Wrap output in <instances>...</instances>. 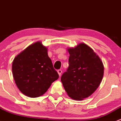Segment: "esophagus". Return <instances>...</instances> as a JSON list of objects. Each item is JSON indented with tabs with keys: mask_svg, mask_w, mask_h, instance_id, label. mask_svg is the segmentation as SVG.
Returning <instances> with one entry per match:
<instances>
[{
	"mask_svg": "<svg viewBox=\"0 0 121 121\" xmlns=\"http://www.w3.org/2000/svg\"><path fill=\"white\" fill-rule=\"evenodd\" d=\"M57 73H58V75H59L60 76V75H61L62 70H61V69H58V70H57Z\"/></svg>",
	"mask_w": 121,
	"mask_h": 121,
	"instance_id": "esophagus-1",
	"label": "esophagus"
}]
</instances>
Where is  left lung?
Returning <instances> with one entry per match:
<instances>
[{"mask_svg": "<svg viewBox=\"0 0 121 121\" xmlns=\"http://www.w3.org/2000/svg\"><path fill=\"white\" fill-rule=\"evenodd\" d=\"M68 50L69 66L61 81L69 97L82 100L91 95L99 85L104 65L98 55L85 44Z\"/></svg>", "mask_w": 121, "mask_h": 121, "instance_id": "obj_1", "label": "left lung"}]
</instances>
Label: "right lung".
<instances>
[{
    "label": "right lung",
    "mask_w": 121,
    "mask_h": 121,
    "mask_svg": "<svg viewBox=\"0 0 121 121\" xmlns=\"http://www.w3.org/2000/svg\"><path fill=\"white\" fill-rule=\"evenodd\" d=\"M13 76L17 86L27 97H40L59 77L41 42L29 46L14 58L12 63Z\"/></svg>",
    "instance_id": "obj_1"
}]
</instances>
